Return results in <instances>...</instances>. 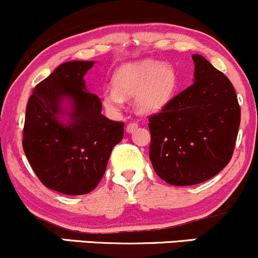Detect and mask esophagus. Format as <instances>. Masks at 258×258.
<instances>
[{
	"label": "esophagus",
	"mask_w": 258,
	"mask_h": 258,
	"mask_svg": "<svg viewBox=\"0 0 258 258\" xmlns=\"http://www.w3.org/2000/svg\"><path fill=\"white\" fill-rule=\"evenodd\" d=\"M137 127H138V123L135 122V121H132V122H130L128 125L126 126V131L128 133H132L133 131H136V130H137Z\"/></svg>",
	"instance_id": "34e87169"
}]
</instances>
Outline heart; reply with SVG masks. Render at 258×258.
Wrapping results in <instances>:
<instances>
[{
  "label": "heart",
  "instance_id": "heart-1",
  "mask_svg": "<svg viewBox=\"0 0 258 258\" xmlns=\"http://www.w3.org/2000/svg\"><path fill=\"white\" fill-rule=\"evenodd\" d=\"M178 79L171 65L156 60H142L122 65L112 78L114 88L103 94L109 110H117L125 98L136 97V108L142 114L160 111L170 102Z\"/></svg>",
  "mask_w": 258,
  "mask_h": 258
}]
</instances>
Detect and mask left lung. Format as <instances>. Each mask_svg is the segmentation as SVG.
<instances>
[{
	"mask_svg": "<svg viewBox=\"0 0 258 258\" xmlns=\"http://www.w3.org/2000/svg\"><path fill=\"white\" fill-rule=\"evenodd\" d=\"M195 81L149 116V159L154 171L172 185L212 178L233 156L240 105L229 79L194 54Z\"/></svg>",
	"mask_w": 258,
	"mask_h": 258,
	"instance_id": "left-lung-1",
	"label": "left lung"
}]
</instances>
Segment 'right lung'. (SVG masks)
I'll list each match as a JSON object with an SVG mask.
<instances>
[{
	"mask_svg": "<svg viewBox=\"0 0 258 258\" xmlns=\"http://www.w3.org/2000/svg\"><path fill=\"white\" fill-rule=\"evenodd\" d=\"M93 61L61 64L32 91L26 105L23 149L43 185L67 195L93 190L106 170L125 123L102 114V100L86 90L84 76ZM64 96L73 102L68 125L58 122Z\"/></svg>",
	"mask_w": 258,
	"mask_h": 258,
	"instance_id": "obj_1",
	"label": "right lung"
}]
</instances>
